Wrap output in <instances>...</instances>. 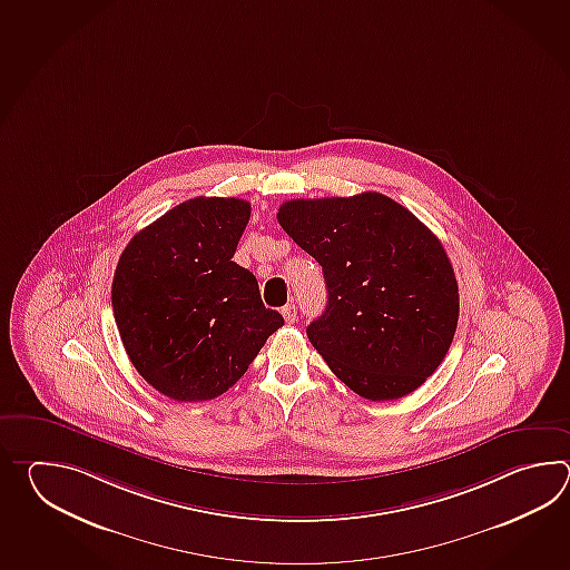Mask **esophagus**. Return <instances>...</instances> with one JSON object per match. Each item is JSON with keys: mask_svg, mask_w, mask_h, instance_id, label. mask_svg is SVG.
Listing matches in <instances>:
<instances>
[{"mask_svg": "<svg viewBox=\"0 0 570 570\" xmlns=\"http://www.w3.org/2000/svg\"><path fill=\"white\" fill-rule=\"evenodd\" d=\"M281 314H283L287 324H293V322L297 320V307H295L293 303H287V305L281 309Z\"/></svg>", "mask_w": 570, "mask_h": 570, "instance_id": "obj_1", "label": "esophagus"}]
</instances>
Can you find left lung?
Listing matches in <instances>:
<instances>
[{"instance_id": "8db88e82", "label": "left lung", "mask_w": 570, "mask_h": 570, "mask_svg": "<svg viewBox=\"0 0 570 570\" xmlns=\"http://www.w3.org/2000/svg\"><path fill=\"white\" fill-rule=\"evenodd\" d=\"M277 219L324 271L326 309L307 338L330 371L368 401L424 385L459 324V283L436 236L375 191L291 199Z\"/></svg>"}]
</instances>
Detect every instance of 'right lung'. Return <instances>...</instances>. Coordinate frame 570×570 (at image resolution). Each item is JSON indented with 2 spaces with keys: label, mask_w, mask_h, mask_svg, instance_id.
Wrapping results in <instances>:
<instances>
[{
  "label": "right lung",
  "mask_w": 570,
  "mask_h": 570,
  "mask_svg": "<svg viewBox=\"0 0 570 570\" xmlns=\"http://www.w3.org/2000/svg\"><path fill=\"white\" fill-rule=\"evenodd\" d=\"M250 219L236 197H195L124 248L111 281L121 344L148 385L175 401H207L246 373L283 315L232 261Z\"/></svg>",
  "instance_id": "1"
}]
</instances>
